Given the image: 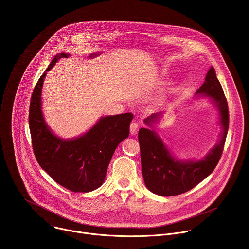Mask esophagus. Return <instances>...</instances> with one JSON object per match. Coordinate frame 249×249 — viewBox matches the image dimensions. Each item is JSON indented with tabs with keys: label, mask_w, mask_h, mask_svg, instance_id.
<instances>
[{
	"label": "esophagus",
	"mask_w": 249,
	"mask_h": 249,
	"mask_svg": "<svg viewBox=\"0 0 249 249\" xmlns=\"http://www.w3.org/2000/svg\"><path fill=\"white\" fill-rule=\"evenodd\" d=\"M138 131H139V125L137 123H135V122L131 123V125H130V133H131V135H133V136L137 135Z\"/></svg>",
	"instance_id": "34e87169"
}]
</instances>
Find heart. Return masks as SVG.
I'll use <instances>...</instances> for the list:
<instances>
[{
  "mask_svg": "<svg viewBox=\"0 0 249 249\" xmlns=\"http://www.w3.org/2000/svg\"><path fill=\"white\" fill-rule=\"evenodd\" d=\"M168 93H169V92H164V93H162V94L157 96V97L155 98V100H154V103H155L156 105H161V104L164 102L165 97L168 95Z\"/></svg>",
  "mask_w": 249,
  "mask_h": 249,
  "instance_id": "b5f03b06",
  "label": "heart"
}]
</instances>
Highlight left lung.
<instances>
[{"mask_svg":"<svg viewBox=\"0 0 249 249\" xmlns=\"http://www.w3.org/2000/svg\"><path fill=\"white\" fill-rule=\"evenodd\" d=\"M195 97H206L219 111L220 139L207 155L199 160H180L175 158L170 149L163 144L154 130L155 125L162 118L163 113H154L144 120L152 127L139 130L141 163L147 188L160 196H174L187 192L208 177L217 166L229 130L228 102L217 79L214 67H211L204 84L196 91Z\"/></svg>","mask_w":249,"mask_h":249,"instance_id":"left-lung-1","label":"left lung"}]
</instances>
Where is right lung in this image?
<instances>
[{
	"mask_svg": "<svg viewBox=\"0 0 249 249\" xmlns=\"http://www.w3.org/2000/svg\"><path fill=\"white\" fill-rule=\"evenodd\" d=\"M100 52L92 53L94 58ZM68 53L57 54L39 78L31 95L29 129L32 148L39 165L61 186L73 192H90L102 185L111 158L128 138L132 113L102 116L85 134L63 139L47 125L42 111V87L47 72Z\"/></svg>",
	"mask_w": 249,
	"mask_h": 249,
	"instance_id": "obj_1",
	"label": "right lung"
}]
</instances>
